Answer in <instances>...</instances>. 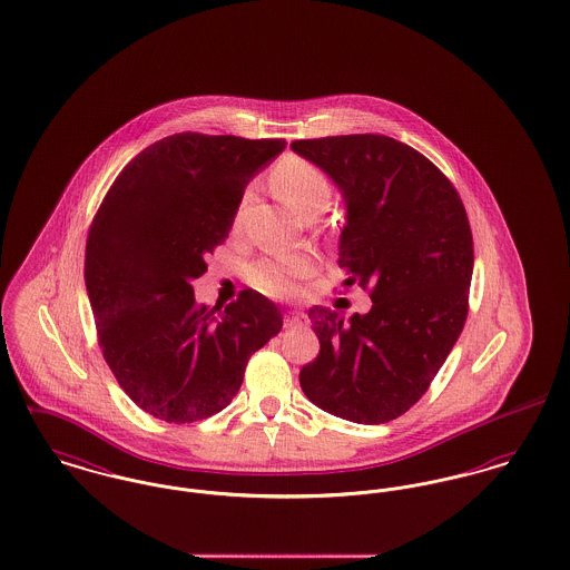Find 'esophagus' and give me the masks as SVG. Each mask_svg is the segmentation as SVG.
Instances as JSON below:
<instances>
[{
  "label": "esophagus",
  "instance_id": "esophagus-1",
  "mask_svg": "<svg viewBox=\"0 0 570 570\" xmlns=\"http://www.w3.org/2000/svg\"><path fill=\"white\" fill-rule=\"evenodd\" d=\"M303 323H305V316L299 314V312H288V314L284 316V327H288V330L302 327Z\"/></svg>",
  "mask_w": 570,
  "mask_h": 570
}]
</instances>
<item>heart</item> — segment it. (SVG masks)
<instances>
[{"label": "heart", "mask_w": 570, "mask_h": 570, "mask_svg": "<svg viewBox=\"0 0 570 570\" xmlns=\"http://www.w3.org/2000/svg\"><path fill=\"white\" fill-rule=\"evenodd\" d=\"M273 191L303 217H314L332 200L327 174L302 157H284L271 171ZM314 273V261L303 254L267 256L247 271L254 288L271 297H293L302 291L303 279Z\"/></svg>", "instance_id": "heart-1"}]
</instances>
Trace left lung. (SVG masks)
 I'll return each instance as SVG.
<instances>
[{
	"label": "left lung",
	"mask_w": 570,
	"mask_h": 570,
	"mask_svg": "<svg viewBox=\"0 0 570 570\" xmlns=\"http://www.w3.org/2000/svg\"><path fill=\"white\" fill-rule=\"evenodd\" d=\"M346 202L337 265L368 291V314L314 305L321 351L299 372L318 409L357 424L396 420L420 401L465 327L473 238L448 176L387 135L297 139Z\"/></svg>",
	"instance_id": "1"
}]
</instances>
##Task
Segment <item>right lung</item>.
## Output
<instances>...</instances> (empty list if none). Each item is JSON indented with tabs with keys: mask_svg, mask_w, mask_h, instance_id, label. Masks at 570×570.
I'll use <instances>...</instances> for the list:
<instances>
[{
	"mask_svg": "<svg viewBox=\"0 0 570 570\" xmlns=\"http://www.w3.org/2000/svg\"><path fill=\"white\" fill-rule=\"evenodd\" d=\"M284 139L176 134L118 174L86 240V288L102 357L131 401L189 424L226 409L249 357L282 330L256 291L224 309L198 305L191 282L235 224L252 176Z\"/></svg>",
	"mask_w": 570,
	"mask_h": 570,
	"instance_id": "1",
	"label": "right lung"
}]
</instances>
